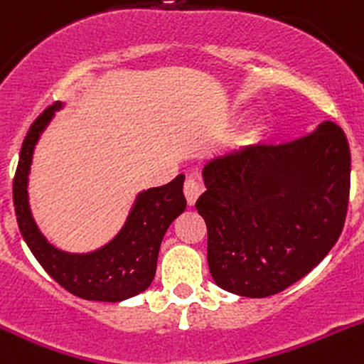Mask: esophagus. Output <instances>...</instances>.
I'll return each mask as SVG.
<instances>
[{"label":"esophagus","instance_id":"34e87169","mask_svg":"<svg viewBox=\"0 0 364 364\" xmlns=\"http://www.w3.org/2000/svg\"><path fill=\"white\" fill-rule=\"evenodd\" d=\"M199 196H200L199 183H197L196 179H186L185 197H186V203H188V206H193V204L197 203V199H199Z\"/></svg>","mask_w":364,"mask_h":364}]
</instances>
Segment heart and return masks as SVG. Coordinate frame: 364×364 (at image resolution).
Instances as JSON below:
<instances>
[{
  "label": "heart",
  "instance_id": "obj_1",
  "mask_svg": "<svg viewBox=\"0 0 364 364\" xmlns=\"http://www.w3.org/2000/svg\"><path fill=\"white\" fill-rule=\"evenodd\" d=\"M263 133H264V124H263V122H256V124L250 128L249 140H250V142H256V140H259L261 136H263Z\"/></svg>",
  "mask_w": 364,
  "mask_h": 364
}]
</instances>
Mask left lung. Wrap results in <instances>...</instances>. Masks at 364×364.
<instances>
[{
  "instance_id": "obj_1",
  "label": "left lung",
  "mask_w": 364,
  "mask_h": 364,
  "mask_svg": "<svg viewBox=\"0 0 364 364\" xmlns=\"http://www.w3.org/2000/svg\"><path fill=\"white\" fill-rule=\"evenodd\" d=\"M196 203L208 228L215 283L240 297L287 290L329 254L343 231L350 149L326 121L283 146H249L203 168Z\"/></svg>"
}]
</instances>
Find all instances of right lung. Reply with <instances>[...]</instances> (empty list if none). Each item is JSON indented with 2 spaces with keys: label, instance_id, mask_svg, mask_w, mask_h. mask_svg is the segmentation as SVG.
Returning a JSON list of instances; mask_svg holds the SVG:
<instances>
[{
  "label": "right lung",
  "instance_id": "1",
  "mask_svg": "<svg viewBox=\"0 0 364 364\" xmlns=\"http://www.w3.org/2000/svg\"><path fill=\"white\" fill-rule=\"evenodd\" d=\"M65 107H49L31 124L14 178V206L24 242L49 276L62 288L85 301L121 302L142 294L156 274L158 252L168 225L185 211V176L179 174L164 186L136 193L117 235L90 252H67L48 242L35 222L30 206L31 161L35 147L55 114Z\"/></svg>",
  "mask_w": 364,
  "mask_h": 364
}]
</instances>
